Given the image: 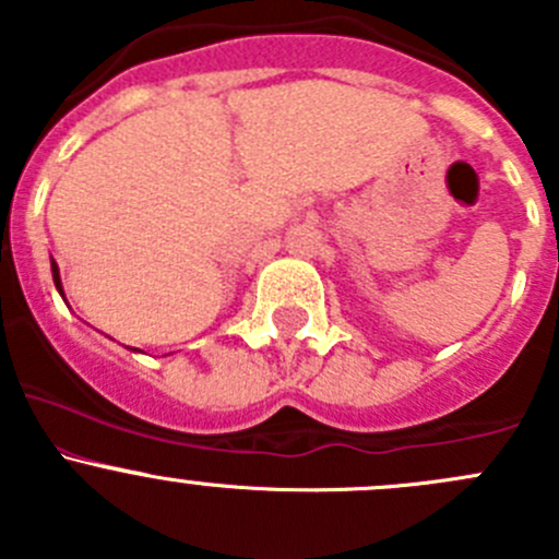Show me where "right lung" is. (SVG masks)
Here are the masks:
<instances>
[{
	"label": "right lung",
	"instance_id": "right-lung-1",
	"mask_svg": "<svg viewBox=\"0 0 559 559\" xmlns=\"http://www.w3.org/2000/svg\"><path fill=\"white\" fill-rule=\"evenodd\" d=\"M50 273H53V284H56V289H59V295L64 297V292H61V278H59V264L53 262V259H50Z\"/></svg>",
	"mask_w": 559,
	"mask_h": 559
}]
</instances>
